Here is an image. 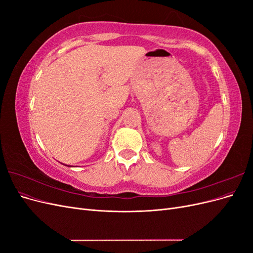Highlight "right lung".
Listing matches in <instances>:
<instances>
[{"label":"right lung","mask_w":253,"mask_h":253,"mask_svg":"<svg viewBox=\"0 0 253 253\" xmlns=\"http://www.w3.org/2000/svg\"><path fill=\"white\" fill-rule=\"evenodd\" d=\"M64 165V164H63ZM64 166H67V165H64ZM68 167H70V166H68Z\"/></svg>","instance_id":"obj_1"}]
</instances>
